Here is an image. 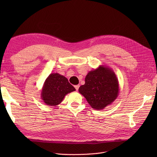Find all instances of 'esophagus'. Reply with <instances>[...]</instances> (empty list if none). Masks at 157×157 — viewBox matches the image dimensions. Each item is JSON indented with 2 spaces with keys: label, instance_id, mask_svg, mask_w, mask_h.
<instances>
[{
  "label": "esophagus",
  "instance_id": "1",
  "mask_svg": "<svg viewBox=\"0 0 157 157\" xmlns=\"http://www.w3.org/2000/svg\"><path fill=\"white\" fill-rule=\"evenodd\" d=\"M74 87H75L76 90H77V91H78V89H79V85H75V86H74Z\"/></svg>",
  "mask_w": 157,
  "mask_h": 157
}]
</instances>
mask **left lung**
Instances as JSON below:
<instances>
[{
	"label": "left lung",
	"mask_w": 157,
	"mask_h": 157,
	"mask_svg": "<svg viewBox=\"0 0 157 157\" xmlns=\"http://www.w3.org/2000/svg\"><path fill=\"white\" fill-rule=\"evenodd\" d=\"M85 83L79 88L93 109L100 110L111 105L119 94V83L114 72L104 65L90 71L85 77Z\"/></svg>",
	"instance_id": "1"
}]
</instances>
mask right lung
Segmentation results:
<instances>
[{
    "label": "right lung",
    "instance_id": "obj_1",
    "mask_svg": "<svg viewBox=\"0 0 157 157\" xmlns=\"http://www.w3.org/2000/svg\"><path fill=\"white\" fill-rule=\"evenodd\" d=\"M75 90L65 76L59 73H52L44 81L40 97L45 104L56 106L62 102L66 95Z\"/></svg>",
    "mask_w": 157,
    "mask_h": 157
}]
</instances>
